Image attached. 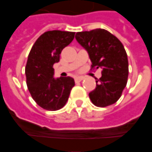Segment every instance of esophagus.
<instances>
[{
    "label": "esophagus",
    "instance_id": "obj_1",
    "mask_svg": "<svg viewBox=\"0 0 152 152\" xmlns=\"http://www.w3.org/2000/svg\"><path fill=\"white\" fill-rule=\"evenodd\" d=\"M82 80H83V78H82V77H76V78H74V81H75L76 83H79V82H81Z\"/></svg>",
    "mask_w": 152,
    "mask_h": 152
}]
</instances>
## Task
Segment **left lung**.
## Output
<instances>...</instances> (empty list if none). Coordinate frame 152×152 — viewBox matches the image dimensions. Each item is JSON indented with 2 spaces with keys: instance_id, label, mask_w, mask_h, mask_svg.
Listing matches in <instances>:
<instances>
[{
  "instance_id": "1",
  "label": "left lung",
  "mask_w": 152,
  "mask_h": 152,
  "mask_svg": "<svg viewBox=\"0 0 152 152\" xmlns=\"http://www.w3.org/2000/svg\"><path fill=\"white\" fill-rule=\"evenodd\" d=\"M75 38L88 51L91 67L102 69V77L96 78V88L89 92L91 102L99 107L115 103L126 87L129 76V61L123 44L102 28L78 32Z\"/></svg>"
}]
</instances>
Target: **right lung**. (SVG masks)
Listing matches in <instances>:
<instances>
[{
    "label": "right lung",
    "mask_w": 152,
    "mask_h": 152,
    "mask_svg": "<svg viewBox=\"0 0 152 152\" xmlns=\"http://www.w3.org/2000/svg\"><path fill=\"white\" fill-rule=\"evenodd\" d=\"M74 32L48 31L37 38L28 57L27 86L37 105L47 110H57L67 102L75 85L71 77L54 78L53 64L60 61L64 47L74 40Z\"/></svg>",
    "instance_id": "add662e5"
}]
</instances>
